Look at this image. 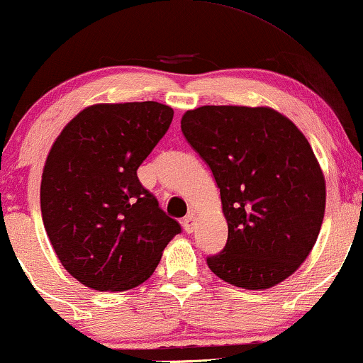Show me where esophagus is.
I'll return each mask as SVG.
<instances>
[{"label":"esophagus","instance_id":"esophagus-1","mask_svg":"<svg viewBox=\"0 0 363 363\" xmlns=\"http://www.w3.org/2000/svg\"><path fill=\"white\" fill-rule=\"evenodd\" d=\"M194 225H196V216L193 215V213H191V215H187L184 220H182V226H184L186 233H193Z\"/></svg>","mask_w":363,"mask_h":363}]
</instances>
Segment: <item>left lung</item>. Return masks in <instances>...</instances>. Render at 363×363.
<instances>
[{
    "mask_svg": "<svg viewBox=\"0 0 363 363\" xmlns=\"http://www.w3.org/2000/svg\"><path fill=\"white\" fill-rule=\"evenodd\" d=\"M181 130L211 169L228 223L208 267L243 289H269L306 260L320 235L326 184L309 142L272 108L201 106Z\"/></svg>",
    "mask_w": 363,
    "mask_h": 363,
    "instance_id": "8db88e82",
    "label": "left lung"
}]
</instances>
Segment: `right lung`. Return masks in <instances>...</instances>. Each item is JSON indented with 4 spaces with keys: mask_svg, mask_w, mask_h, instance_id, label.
I'll list each match as a JSON object with an SVG mask.
<instances>
[{
    "mask_svg": "<svg viewBox=\"0 0 363 363\" xmlns=\"http://www.w3.org/2000/svg\"><path fill=\"white\" fill-rule=\"evenodd\" d=\"M172 116L157 101L93 104L52 145L40 184L43 226L60 264L86 287L140 286L181 233L137 177Z\"/></svg>",
    "mask_w": 363,
    "mask_h": 363,
    "instance_id": "1",
    "label": "right lung"
}]
</instances>
